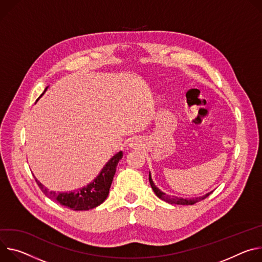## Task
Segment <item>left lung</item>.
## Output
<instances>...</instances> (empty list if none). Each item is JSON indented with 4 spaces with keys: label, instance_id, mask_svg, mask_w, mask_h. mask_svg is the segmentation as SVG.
I'll list each match as a JSON object with an SVG mask.
<instances>
[{
    "label": "left lung",
    "instance_id": "8db88e82",
    "mask_svg": "<svg viewBox=\"0 0 262 262\" xmlns=\"http://www.w3.org/2000/svg\"><path fill=\"white\" fill-rule=\"evenodd\" d=\"M149 180H150L151 187H152V189L154 190V192L156 193V195H157L159 199H161V200H163V201H165V202H167V203H170V204H177V205H192V204H194V203H196V202H200V201H202V200L206 199V198L212 192V191H211V192H208V193H206V194H204V195H202V196L192 198V199H183V198H177V196H170V195H167V194L163 193L161 190H159V189L155 186V184L153 183L152 178H151V173H149Z\"/></svg>",
    "mask_w": 262,
    "mask_h": 262
}]
</instances>
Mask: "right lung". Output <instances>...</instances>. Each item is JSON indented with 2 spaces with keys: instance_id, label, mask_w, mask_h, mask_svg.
<instances>
[{
  "instance_id": "add662e5",
  "label": "right lung",
  "mask_w": 262,
  "mask_h": 262,
  "mask_svg": "<svg viewBox=\"0 0 262 262\" xmlns=\"http://www.w3.org/2000/svg\"><path fill=\"white\" fill-rule=\"evenodd\" d=\"M122 157V152H119L118 154L114 155L103 167L100 175L94 180V182L76 191L61 193L50 191L39 181H37V179H35V181L41 189V191L47 196H49L50 199L54 200L57 203H59L60 205L68 207L72 210H90L102 204L108 196L109 188L111 186L116 170V165H118Z\"/></svg>"
}]
</instances>
